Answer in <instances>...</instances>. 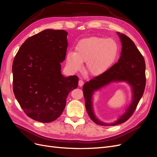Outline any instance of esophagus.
I'll list each match as a JSON object with an SVG mask.
<instances>
[{"mask_svg":"<svg viewBox=\"0 0 157 157\" xmlns=\"http://www.w3.org/2000/svg\"><path fill=\"white\" fill-rule=\"evenodd\" d=\"M83 84H84V81L82 80H79V81H78V86H83Z\"/></svg>","mask_w":157,"mask_h":157,"instance_id":"34e87169","label":"esophagus"}]
</instances>
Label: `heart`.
I'll return each mask as SVG.
<instances>
[{"instance_id":"obj_1","label":"heart","mask_w":157,"mask_h":157,"mask_svg":"<svg viewBox=\"0 0 157 157\" xmlns=\"http://www.w3.org/2000/svg\"><path fill=\"white\" fill-rule=\"evenodd\" d=\"M119 46L113 39L90 37L80 40L75 46V52L66 56L69 68L75 72L86 62L85 71L93 77L105 73L111 68L118 56Z\"/></svg>"}]
</instances>
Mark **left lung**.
Instances as JSON below:
<instances>
[{
	"label": "left lung",
	"mask_w": 157,
	"mask_h": 157,
	"mask_svg": "<svg viewBox=\"0 0 157 157\" xmlns=\"http://www.w3.org/2000/svg\"><path fill=\"white\" fill-rule=\"evenodd\" d=\"M121 40L122 50L118 62L105 73L98 76L84 84L82 90L85 106L90 118L101 126H115L126 122L132 116L143 96L145 87V63L134 42L126 35L117 32ZM126 82L130 86L132 99L125 111L115 121L105 123L96 117L93 109V95L95 92L112 83Z\"/></svg>",
	"instance_id": "1"
}]
</instances>
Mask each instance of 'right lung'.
<instances>
[{
    "instance_id": "1",
    "label": "right lung",
    "mask_w": 157,
    "mask_h": 157,
    "mask_svg": "<svg viewBox=\"0 0 157 157\" xmlns=\"http://www.w3.org/2000/svg\"><path fill=\"white\" fill-rule=\"evenodd\" d=\"M67 32L46 29L27 39L13 61V90L26 115L50 122L63 113L70 92L78 87L77 76L65 77L61 63L65 59Z\"/></svg>"
}]
</instances>
